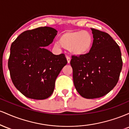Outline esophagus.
<instances>
[{"label":"esophagus","instance_id":"34e87169","mask_svg":"<svg viewBox=\"0 0 129 129\" xmlns=\"http://www.w3.org/2000/svg\"><path fill=\"white\" fill-rule=\"evenodd\" d=\"M66 58H67V60L68 63H69L70 62V60H71L70 57L69 56H66Z\"/></svg>","mask_w":129,"mask_h":129}]
</instances>
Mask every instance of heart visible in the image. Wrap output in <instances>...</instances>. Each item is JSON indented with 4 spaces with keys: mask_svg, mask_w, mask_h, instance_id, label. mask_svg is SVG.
I'll return each instance as SVG.
<instances>
[{
    "mask_svg": "<svg viewBox=\"0 0 129 129\" xmlns=\"http://www.w3.org/2000/svg\"><path fill=\"white\" fill-rule=\"evenodd\" d=\"M93 35L87 31H69L60 35L59 41L54 44L56 47H60L69 50L76 56L86 54L93 47Z\"/></svg>",
    "mask_w": 129,
    "mask_h": 129,
    "instance_id": "heart-1",
    "label": "heart"
}]
</instances>
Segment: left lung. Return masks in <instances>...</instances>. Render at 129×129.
<instances>
[{
    "mask_svg": "<svg viewBox=\"0 0 129 129\" xmlns=\"http://www.w3.org/2000/svg\"><path fill=\"white\" fill-rule=\"evenodd\" d=\"M94 38L91 51L82 56H72L75 88L82 97L98 98L110 92L116 85L122 60L119 47L107 33L91 28Z\"/></svg>",
    "mask_w": 129,
    "mask_h": 129,
    "instance_id": "1",
    "label": "left lung"
}]
</instances>
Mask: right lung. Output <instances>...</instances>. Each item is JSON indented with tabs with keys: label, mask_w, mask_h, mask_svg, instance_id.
Listing matches in <instances>:
<instances>
[{
	"label": "right lung",
	"mask_w": 129,
	"mask_h": 129,
	"mask_svg": "<svg viewBox=\"0 0 129 129\" xmlns=\"http://www.w3.org/2000/svg\"><path fill=\"white\" fill-rule=\"evenodd\" d=\"M57 31L44 26L23 32L12 43L8 67L16 88L26 97L45 100L51 95L55 81L67 63L64 54H53L44 47Z\"/></svg>",
	"instance_id": "1"
}]
</instances>
